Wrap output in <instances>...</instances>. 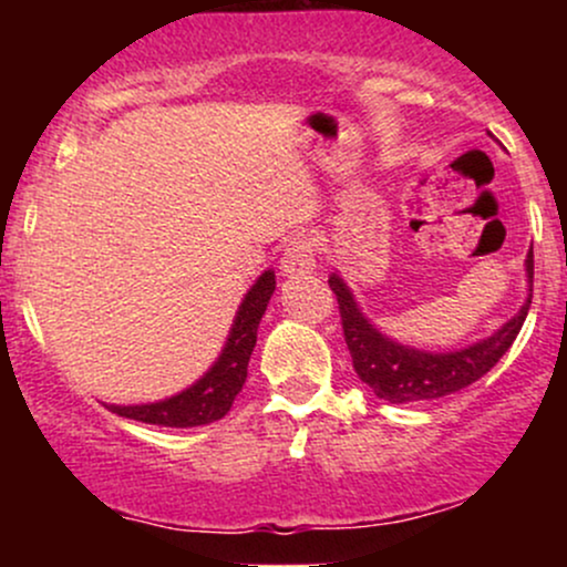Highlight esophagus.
<instances>
[{"instance_id":"esophagus-1","label":"esophagus","mask_w":567,"mask_h":567,"mask_svg":"<svg viewBox=\"0 0 567 567\" xmlns=\"http://www.w3.org/2000/svg\"><path fill=\"white\" fill-rule=\"evenodd\" d=\"M315 256H317V247L311 243V237H306V234H298V237H292L288 245H285V252H282V266L285 275H306V271L315 269Z\"/></svg>"}]
</instances>
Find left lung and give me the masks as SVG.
<instances>
[{
    "label": "left lung",
    "mask_w": 567,
    "mask_h": 567,
    "mask_svg": "<svg viewBox=\"0 0 567 567\" xmlns=\"http://www.w3.org/2000/svg\"><path fill=\"white\" fill-rule=\"evenodd\" d=\"M525 266H528L530 296L523 309L498 333L474 343L470 349L451 351V354H432V351H419L389 341L362 317L343 279L336 275L330 277L328 285L336 292L338 311H341L343 341H347L351 365H354L360 381H365L375 396L400 405V402L437 400V396L461 392L470 383L483 379L487 370L506 354V349L512 347L519 328H523L525 317H528L533 298V247Z\"/></svg>",
    "instance_id": "obj_1"
}]
</instances>
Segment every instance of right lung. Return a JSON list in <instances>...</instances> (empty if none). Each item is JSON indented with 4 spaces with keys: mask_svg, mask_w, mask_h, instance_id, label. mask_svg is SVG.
Here are the masks:
<instances>
[{
    "mask_svg": "<svg viewBox=\"0 0 567 567\" xmlns=\"http://www.w3.org/2000/svg\"><path fill=\"white\" fill-rule=\"evenodd\" d=\"M275 271H264L258 282L252 285L245 296L243 306L234 320L231 336L226 341L224 354L207 370L202 379L188 386L186 392L171 396V400L152 402V405H106L112 413L122 419L143 421V424L159 426H205L213 421L224 419L229 413L234 396L239 394L247 379V362H250L252 349H256L258 322H261L266 303L275 292Z\"/></svg>",
    "mask_w": 567,
    "mask_h": 567,
    "instance_id": "add662e5",
    "label": "right lung"
}]
</instances>
